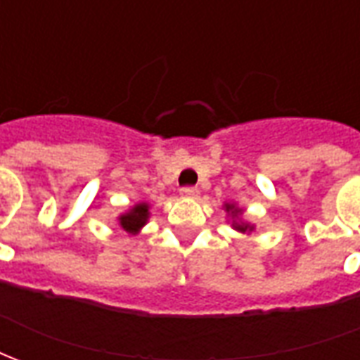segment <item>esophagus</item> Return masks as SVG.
Listing matches in <instances>:
<instances>
[{"label": "esophagus", "instance_id": "obj_1", "mask_svg": "<svg viewBox=\"0 0 360 360\" xmlns=\"http://www.w3.org/2000/svg\"><path fill=\"white\" fill-rule=\"evenodd\" d=\"M180 195L188 199H198L199 198V190L198 188H182L180 190Z\"/></svg>", "mask_w": 360, "mask_h": 360}]
</instances>
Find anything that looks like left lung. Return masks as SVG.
<instances>
[{
    "label": "left lung",
    "instance_id": "8db88e82",
    "mask_svg": "<svg viewBox=\"0 0 360 360\" xmlns=\"http://www.w3.org/2000/svg\"><path fill=\"white\" fill-rule=\"evenodd\" d=\"M222 209L226 211L228 222H232V228H234L236 232L249 236L255 230V224H251V222H248V220L243 219V209L238 207V203H224Z\"/></svg>",
    "mask_w": 360,
    "mask_h": 360
}]
</instances>
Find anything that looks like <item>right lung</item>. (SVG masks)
Instances as JSON below:
<instances>
[{
	"label": "right lung",
	"mask_w": 360,
	"mask_h": 360,
	"mask_svg": "<svg viewBox=\"0 0 360 360\" xmlns=\"http://www.w3.org/2000/svg\"><path fill=\"white\" fill-rule=\"evenodd\" d=\"M149 220V203L148 201H140L132 205L128 211L120 212L117 217V224L120 230H124L126 234L136 236L140 234L141 228L148 224Z\"/></svg>",
	"instance_id": "right-lung-1"
}]
</instances>
